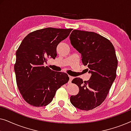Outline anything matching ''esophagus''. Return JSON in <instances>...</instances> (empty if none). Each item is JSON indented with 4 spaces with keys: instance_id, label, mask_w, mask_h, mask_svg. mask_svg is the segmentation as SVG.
<instances>
[{
    "instance_id": "34e87169",
    "label": "esophagus",
    "mask_w": 131,
    "mask_h": 131,
    "mask_svg": "<svg viewBox=\"0 0 131 131\" xmlns=\"http://www.w3.org/2000/svg\"><path fill=\"white\" fill-rule=\"evenodd\" d=\"M74 79L73 76H69V83H71V82L72 81V80Z\"/></svg>"
}]
</instances>
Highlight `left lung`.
Instances as JSON below:
<instances>
[{"instance_id":"obj_1","label":"left lung","mask_w":131,"mask_h":131,"mask_svg":"<svg viewBox=\"0 0 131 131\" xmlns=\"http://www.w3.org/2000/svg\"><path fill=\"white\" fill-rule=\"evenodd\" d=\"M71 45L82 55V61L91 76L83 81L76 78L72 83L79 88L76 95L70 96L75 107L88 111L103 103L116 77L117 59L108 39L92 31L74 30L70 36Z\"/></svg>"}]
</instances>
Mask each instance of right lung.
<instances>
[{
	"mask_svg": "<svg viewBox=\"0 0 131 131\" xmlns=\"http://www.w3.org/2000/svg\"><path fill=\"white\" fill-rule=\"evenodd\" d=\"M72 28L48 27L26 36L16 52L14 70L18 88L23 99L35 107L47 105L56 91L69 82L65 73L52 70L44 63L57 57V45L67 38Z\"/></svg>",
	"mask_w": 131,
	"mask_h": 131,
	"instance_id": "add662e5",
	"label": "right lung"
}]
</instances>
